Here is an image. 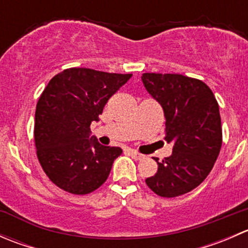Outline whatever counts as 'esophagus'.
I'll list each match as a JSON object with an SVG mask.
<instances>
[{
    "label": "esophagus",
    "mask_w": 248,
    "mask_h": 248,
    "mask_svg": "<svg viewBox=\"0 0 248 248\" xmlns=\"http://www.w3.org/2000/svg\"><path fill=\"white\" fill-rule=\"evenodd\" d=\"M129 155H131L132 158L136 159V161H140V159H144V157H145L142 154H139V152L133 151V150H131V151H129Z\"/></svg>",
    "instance_id": "esophagus-1"
}]
</instances>
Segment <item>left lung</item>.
I'll return each instance as SVG.
<instances>
[{
  "label": "left lung",
  "instance_id": "1",
  "mask_svg": "<svg viewBox=\"0 0 248 248\" xmlns=\"http://www.w3.org/2000/svg\"><path fill=\"white\" fill-rule=\"evenodd\" d=\"M147 92L162 106L171 156L158 162L157 172L145 180L164 198L188 193L206 179L222 146L218 103L205 82L181 74L144 73Z\"/></svg>",
  "mask_w": 248,
  "mask_h": 248
}]
</instances>
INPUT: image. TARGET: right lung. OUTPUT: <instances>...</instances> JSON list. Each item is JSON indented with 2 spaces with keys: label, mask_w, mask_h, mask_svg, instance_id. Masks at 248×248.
Returning a JSON list of instances; mask_svg holds the SVG:
<instances>
[{
  "label": "right lung",
  "mask_w": 248,
  "mask_h": 248,
  "mask_svg": "<svg viewBox=\"0 0 248 248\" xmlns=\"http://www.w3.org/2000/svg\"><path fill=\"white\" fill-rule=\"evenodd\" d=\"M131 77L68 68L46 85L36 107L33 136L39 163L57 187L82 196L107 181L122 150L91 138L90 126Z\"/></svg>",
  "instance_id": "right-lung-1"
}]
</instances>
